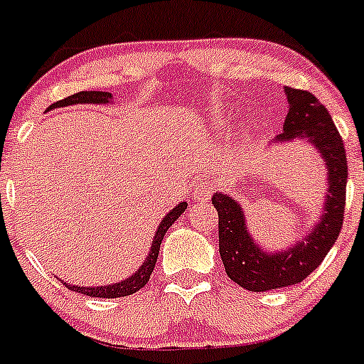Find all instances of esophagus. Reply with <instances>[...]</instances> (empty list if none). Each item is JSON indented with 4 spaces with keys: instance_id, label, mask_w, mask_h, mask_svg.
Masks as SVG:
<instances>
[{
    "instance_id": "obj_1",
    "label": "esophagus",
    "mask_w": 364,
    "mask_h": 364,
    "mask_svg": "<svg viewBox=\"0 0 364 364\" xmlns=\"http://www.w3.org/2000/svg\"><path fill=\"white\" fill-rule=\"evenodd\" d=\"M215 188L217 185H213V183H203V185H198L193 188V198L199 199V201H208Z\"/></svg>"
}]
</instances>
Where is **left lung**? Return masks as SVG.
I'll return each instance as SVG.
<instances>
[{
	"mask_svg": "<svg viewBox=\"0 0 364 364\" xmlns=\"http://www.w3.org/2000/svg\"><path fill=\"white\" fill-rule=\"evenodd\" d=\"M289 111L278 141L307 138L321 152L328 168V196L325 213L312 233L296 246L277 255L260 250L247 233L242 208L224 193H213L212 205L219 215V253L226 274L240 287L253 293H266L304 282L323 262L338 240L345 219L346 165L345 145L327 107L311 91L285 87Z\"/></svg>",
	"mask_w": 364,
	"mask_h": 364,
	"instance_id": "left-lung-1",
	"label": "left lung"
}]
</instances>
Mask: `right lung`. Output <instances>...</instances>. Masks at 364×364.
Segmentation results:
<instances>
[{
  "label": "right lung",
  "mask_w": 364,
  "mask_h": 364,
  "mask_svg": "<svg viewBox=\"0 0 364 364\" xmlns=\"http://www.w3.org/2000/svg\"><path fill=\"white\" fill-rule=\"evenodd\" d=\"M111 98V95L107 91H79V93L70 95V97L63 98V100L55 102L48 107V109H53V107H63V105H71V104H104ZM186 210V203H179L176 208H172V212L161 220L159 224L158 232L154 235V242H152L151 251H149L147 260L144 262V266L140 269L136 271L131 278L127 280H122L120 284H113V285H104V287H77V285H68V289L75 291V293L86 294V296H93V298H122V296H129V294L136 293V291H140L141 287H145V284L151 278L152 271H154L156 260H158L159 255V244H161L163 237H165L166 230L171 228L174 220L181 215L183 212Z\"/></svg>",
  "instance_id": "add662e5"
}]
</instances>
